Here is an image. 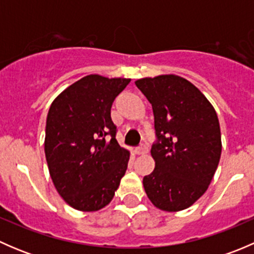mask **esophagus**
<instances>
[{"mask_svg": "<svg viewBox=\"0 0 254 254\" xmlns=\"http://www.w3.org/2000/svg\"><path fill=\"white\" fill-rule=\"evenodd\" d=\"M135 152H136L137 155H145V153L148 152V146L146 145V143H141L139 147L135 148Z\"/></svg>", "mask_w": 254, "mask_h": 254, "instance_id": "34e87169", "label": "esophagus"}]
</instances>
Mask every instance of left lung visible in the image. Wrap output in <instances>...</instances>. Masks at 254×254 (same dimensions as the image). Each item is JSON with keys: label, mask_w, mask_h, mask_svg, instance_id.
<instances>
[{"label": "left lung", "mask_w": 254, "mask_h": 254, "mask_svg": "<svg viewBox=\"0 0 254 254\" xmlns=\"http://www.w3.org/2000/svg\"><path fill=\"white\" fill-rule=\"evenodd\" d=\"M135 84L155 117V170L143 177V188L158 209H187L205 193L219 165L221 132L216 112L194 84L179 76L141 78Z\"/></svg>", "instance_id": "1"}]
</instances>
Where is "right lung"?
Masks as SVG:
<instances>
[{
  "label": "right lung",
  "instance_id": "add662e5",
  "mask_svg": "<svg viewBox=\"0 0 254 254\" xmlns=\"http://www.w3.org/2000/svg\"><path fill=\"white\" fill-rule=\"evenodd\" d=\"M129 82L89 75L51 103L45 156L56 190L73 209L97 211L108 205L125 175L130 153L115 139L111 108Z\"/></svg>",
  "mask_w": 254,
  "mask_h": 254
}]
</instances>
